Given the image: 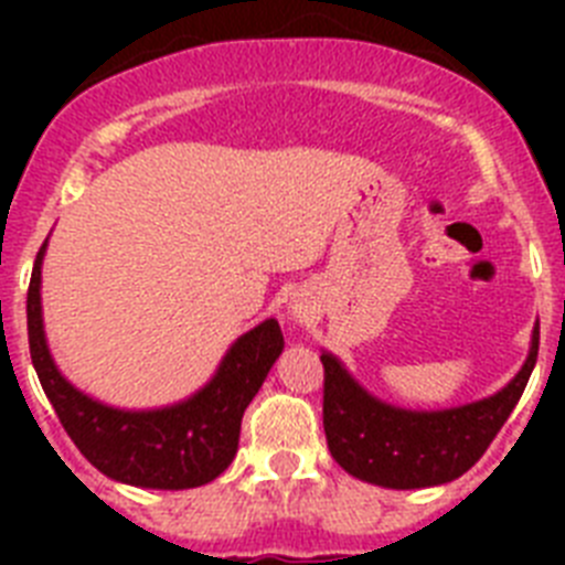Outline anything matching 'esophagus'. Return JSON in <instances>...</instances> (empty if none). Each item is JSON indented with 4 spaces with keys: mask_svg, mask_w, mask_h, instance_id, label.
<instances>
[{
    "mask_svg": "<svg viewBox=\"0 0 565 565\" xmlns=\"http://www.w3.org/2000/svg\"><path fill=\"white\" fill-rule=\"evenodd\" d=\"M288 313H291L294 322H308V319H311V308L302 306L299 299H294L291 306H288Z\"/></svg>",
    "mask_w": 565,
    "mask_h": 565,
    "instance_id": "obj_1",
    "label": "esophagus"
}]
</instances>
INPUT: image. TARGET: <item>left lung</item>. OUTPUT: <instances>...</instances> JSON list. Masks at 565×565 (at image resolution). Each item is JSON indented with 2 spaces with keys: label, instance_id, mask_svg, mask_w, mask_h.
Instances as JSON below:
<instances>
[{
  "label": "left lung",
  "instance_id": "8db88e82",
  "mask_svg": "<svg viewBox=\"0 0 565 565\" xmlns=\"http://www.w3.org/2000/svg\"><path fill=\"white\" fill-rule=\"evenodd\" d=\"M541 326L532 331L529 356L515 379L495 396L447 411H407L367 393L333 353L326 367V424L333 461L353 478L387 489H424L461 478L487 452L492 438L515 411L535 371Z\"/></svg>",
  "mask_w": 565,
  "mask_h": 565
}]
</instances>
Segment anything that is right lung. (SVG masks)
Instances as JSON below:
<instances>
[{"label":"right lung","mask_w":565,"mask_h":565,"mask_svg":"<svg viewBox=\"0 0 565 565\" xmlns=\"http://www.w3.org/2000/svg\"><path fill=\"white\" fill-rule=\"evenodd\" d=\"M28 288L30 359L58 422L82 456L118 483L143 489H192L214 481L237 456L239 422L282 353L277 319L237 339L214 376L183 402L154 411H124L87 396L64 379L50 353L42 319V259Z\"/></svg>","instance_id":"obj_1"}]
</instances>
